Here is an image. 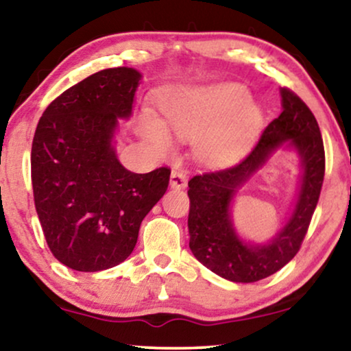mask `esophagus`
Segmentation results:
<instances>
[{
    "label": "esophagus",
    "instance_id": "obj_1",
    "mask_svg": "<svg viewBox=\"0 0 351 351\" xmlns=\"http://www.w3.org/2000/svg\"><path fill=\"white\" fill-rule=\"evenodd\" d=\"M186 182H189V174H186L185 169L182 167H174L171 172V186L176 190H182L186 186Z\"/></svg>",
    "mask_w": 351,
    "mask_h": 351
}]
</instances>
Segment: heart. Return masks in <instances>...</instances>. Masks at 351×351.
Returning a JSON list of instances; mask_svg holds the SVG:
<instances>
[{
  "instance_id": "heart-1",
  "label": "heart",
  "mask_w": 351,
  "mask_h": 351,
  "mask_svg": "<svg viewBox=\"0 0 351 351\" xmlns=\"http://www.w3.org/2000/svg\"><path fill=\"white\" fill-rule=\"evenodd\" d=\"M160 108L167 128L177 137H196L198 153L210 161L238 156L263 119L251 93L237 83L172 88L161 95ZM142 131L162 150L171 148V136L160 119L145 113Z\"/></svg>"
}]
</instances>
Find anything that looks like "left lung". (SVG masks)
Listing matches in <instances>:
<instances>
[{
    "mask_svg": "<svg viewBox=\"0 0 351 351\" xmlns=\"http://www.w3.org/2000/svg\"><path fill=\"white\" fill-rule=\"evenodd\" d=\"M280 93L281 114L268 124L257 145L243 161L228 169L195 176L189 182L191 252L206 268L233 282L263 280L294 258L323 186L324 145L316 118L292 90L282 88ZM281 146L295 151L301 161L296 201L275 237L261 245L246 242L232 225V199Z\"/></svg>",
    "mask_w": 351,
    "mask_h": 351,
    "instance_id": "left-lung-1",
    "label": "left lung"
}]
</instances>
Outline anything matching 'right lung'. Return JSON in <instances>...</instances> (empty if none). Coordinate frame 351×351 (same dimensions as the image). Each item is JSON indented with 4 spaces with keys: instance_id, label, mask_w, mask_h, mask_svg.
Wrapping results in <instances>:
<instances>
[{
    "instance_id": "right-lung-1",
    "label": "right lung",
    "mask_w": 351,
    "mask_h": 351,
    "mask_svg": "<svg viewBox=\"0 0 351 351\" xmlns=\"http://www.w3.org/2000/svg\"><path fill=\"white\" fill-rule=\"evenodd\" d=\"M142 75L107 69L71 86L45 110L32 145L35 208L51 252L76 271L126 261L171 171H128L117 156L119 119L132 114Z\"/></svg>"
}]
</instances>
